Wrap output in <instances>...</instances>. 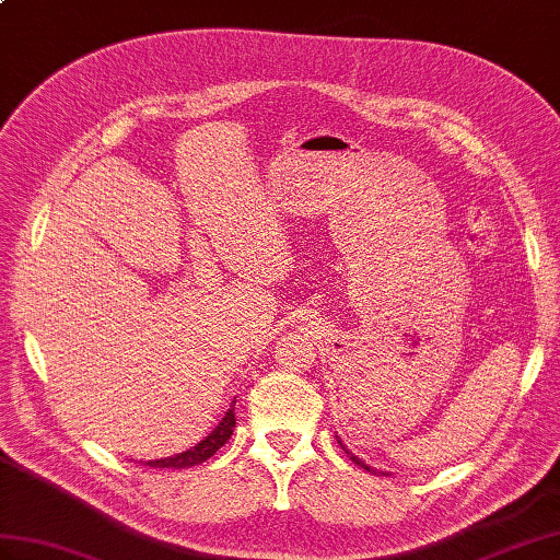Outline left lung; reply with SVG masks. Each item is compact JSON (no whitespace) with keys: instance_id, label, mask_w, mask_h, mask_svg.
Wrapping results in <instances>:
<instances>
[{"instance_id":"8db88e82","label":"left lung","mask_w":560,"mask_h":560,"mask_svg":"<svg viewBox=\"0 0 560 560\" xmlns=\"http://www.w3.org/2000/svg\"><path fill=\"white\" fill-rule=\"evenodd\" d=\"M337 444H339V446H342V448H345V452H347V456H349V458H351V460H353V463H357V466H361V468H363V470H368V472H377V470H375V468H371V466H365V463H363V460H361V458H357V456H353V454H351V452H349V448H347V446H345V444H342V440H337ZM383 475H387V472H383Z\"/></svg>"}]
</instances>
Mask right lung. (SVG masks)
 <instances>
[{
    "instance_id": "right-lung-1",
    "label": "right lung",
    "mask_w": 560,
    "mask_h": 560,
    "mask_svg": "<svg viewBox=\"0 0 560 560\" xmlns=\"http://www.w3.org/2000/svg\"><path fill=\"white\" fill-rule=\"evenodd\" d=\"M233 430H235V406L228 408V413H225V418L221 422H218V428H213V432L209 434V438H203L197 446L187 448V452H183V454L168 456V458L147 460V466H152V468H173V470L199 466V463L209 460L218 452V448H221L230 440V434H233Z\"/></svg>"
}]
</instances>
